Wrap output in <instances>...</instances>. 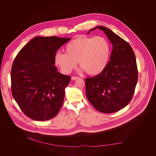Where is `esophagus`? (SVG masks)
<instances>
[{"label":"esophagus","instance_id":"34e87169","mask_svg":"<svg viewBox=\"0 0 156 156\" xmlns=\"http://www.w3.org/2000/svg\"><path fill=\"white\" fill-rule=\"evenodd\" d=\"M79 79L78 77H72V80H73V81H75V80H76Z\"/></svg>","mask_w":156,"mask_h":156}]
</instances>
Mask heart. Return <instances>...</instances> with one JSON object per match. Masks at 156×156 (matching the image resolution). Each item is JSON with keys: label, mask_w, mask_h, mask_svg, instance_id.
<instances>
[{"label": "heart", "mask_w": 156, "mask_h": 156, "mask_svg": "<svg viewBox=\"0 0 156 156\" xmlns=\"http://www.w3.org/2000/svg\"><path fill=\"white\" fill-rule=\"evenodd\" d=\"M66 52H57L55 64L64 74H69L77 66L92 76L101 74L109 62L111 47L104 36H81L66 45Z\"/></svg>", "instance_id": "obj_1"}]
</instances>
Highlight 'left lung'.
<instances>
[{
    "instance_id": "8db88e82",
    "label": "left lung",
    "mask_w": 156,
    "mask_h": 156,
    "mask_svg": "<svg viewBox=\"0 0 156 156\" xmlns=\"http://www.w3.org/2000/svg\"><path fill=\"white\" fill-rule=\"evenodd\" d=\"M96 29L104 32L112 51L107 68L85 79L86 96L97 111L112 113L128 105L133 96L138 80L136 58L130 45L105 27L97 26L87 34Z\"/></svg>"
}]
</instances>
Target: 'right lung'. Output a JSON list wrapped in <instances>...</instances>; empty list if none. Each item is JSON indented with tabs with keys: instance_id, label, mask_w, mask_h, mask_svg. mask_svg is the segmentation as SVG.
I'll use <instances>...</instances> for the list:
<instances>
[{
	"instance_id": "obj_1",
	"label": "right lung",
	"mask_w": 156,
	"mask_h": 156,
	"mask_svg": "<svg viewBox=\"0 0 156 156\" xmlns=\"http://www.w3.org/2000/svg\"><path fill=\"white\" fill-rule=\"evenodd\" d=\"M71 37H33L19 52L12 72V95L30 119H53L62 107L65 88L71 77L58 72L55 66L56 51Z\"/></svg>"
}]
</instances>
